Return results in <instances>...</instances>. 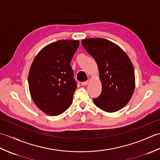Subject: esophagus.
I'll use <instances>...</instances> for the list:
<instances>
[{"label": "esophagus", "mask_w": 160, "mask_h": 160, "mask_svg": "<svg viewBox=\"0 0 160 160\" xmlns=\"http://www.w3.org/2000/svg\"><path fill=\"white\" fill-rule=\"evenodd\" d=\"M89 80H87V81H84V82H82V83H81V84H82V86H86V85H87L88 84H89Z\"/></svg>", "instance_id": "34e87169"}]
</instances>
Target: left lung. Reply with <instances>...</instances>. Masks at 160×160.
Segmentation results:
<instances>
[{
    "label": "left lung",
    "mask_w": 160,
    "mask_h": 160,
    "mask_svg": "<svg viewBox=\"0 0 160 160\" xmlns=\"http://www.w3.org/2000/svg\"><path fill=\"white\" fill-rule=\"evenodd\" d=\"M82 46L95 59L102 85L93 102L104 111L115 112L127 104L135 89V72L131 60L120 47L104 38H88Z\"/></svg>",
    "instance_id": "8db88e82"
}]
</instances>
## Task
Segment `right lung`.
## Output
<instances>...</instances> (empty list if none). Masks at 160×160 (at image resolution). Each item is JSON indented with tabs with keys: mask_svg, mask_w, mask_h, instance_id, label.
<instances>
[{
	"mask_svg": "<svg viewBox=\"0 0 160 160\" xmlns=\"http://www.w3.org/2000/svg\"><path fill=\"white\" fill-rule=\"evenodd\" d=\"M79 45L78 40H58L44 47L33 61L29 91L36 106L47 114L58 115L72 102L77 82L70 62Z\"/></svg>",
	"mask_w": 160,
	"mask_h": 160,
	"instance_id": "right-lung-1",
	"label": "right lung"
}]
</instances>
